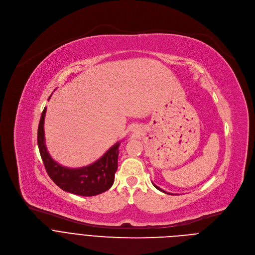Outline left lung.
Returning a JSON list of instances; mask_svg holds the SVG:
<instances>
[{
  "label": "left lung",
  "mask_w": 255,
  "mask_h": 255,
  "mask_svg": "<svg viewBox=\"0 0 255 255\" xmlns=\"http://www.w3.org/2000/svg\"><path fill=\"white\" fill-rule=\"evenodd\" d=\"M152 184H153V183H152ZM153 186H154V187H155V188H156V189H157V190H159V191H160V192H162V193H164V194H169V193H167V192H165V191H163V190H161V189H160V188H158V187H157V186H155V185H154V184H153ZM170 195H174V194H170Z\"/></svg>",
  "instance_id": "1"
}]
</instances>
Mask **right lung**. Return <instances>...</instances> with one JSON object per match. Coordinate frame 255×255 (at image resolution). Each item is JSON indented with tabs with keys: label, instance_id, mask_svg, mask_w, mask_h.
Returning <instances> with one entry per match:
<instances>
[{
	"label": "right lung",
	"instance_id": "add662e5",
	"mask_svg": "<svg viewBox=\"0 0 255 255\" xmlns=\"http://www.w3.org/2000/svg\"><path fill=\"white\" fill-rule=\"evenodd\" d=\"M45 113L46 108H44L39 121L37 143L45 169L55 185L65 192L84 197H93L110 189L114 184L115 172L118 168L120 142L113 145L101 158L88 166L65 167L53 160L47 151L44 137Z\"/></svg>",
	"mask_w": 255,
	"mask_h": 255
}]
</instances>
